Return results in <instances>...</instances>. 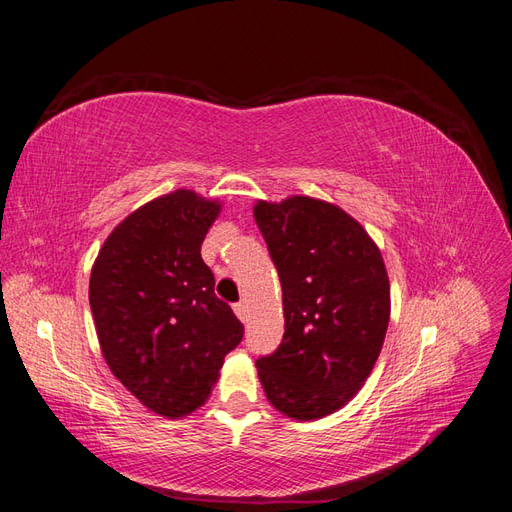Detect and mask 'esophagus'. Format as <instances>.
Segmentation results:
<instances>
[{"label": "esophagus", "instance_id": "obj_1", "mask_svg": "<svg viewBox=\"0 0 512 512\" xmlns=\"http://www.w3.org/2000/svg\"><path fill=\"white\" fill-rule=\"evenodd\" d=\"M247 312H250V309H247L245 303H237V305H235V314H237V318H239L241 322H245L247 316H250Z\"/></svg>", "mask_w": 512, "mask_h": 512}]
</instances>
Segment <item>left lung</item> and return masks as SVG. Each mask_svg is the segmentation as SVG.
I'll use <instances>...</instances> for the list:
<instances>
[{
	"instance_id": "obj_1",
	"label": "left lung",
	"mask_w": 512,
	"mask_h": 512,
	"mask_svg": "<svg viewBox=\"0 0 512 512\" xmlns=\"http://www.w3.org/2000/svg\"><path fill=\"white\" fill-rule=\"evenodd\" d=\"M254 220L282 282L284 337L256 361L269 404L294 421L344 408L374 369L391 318L378 245L327 200H258Z\"/></svg>"
}]
</instances>
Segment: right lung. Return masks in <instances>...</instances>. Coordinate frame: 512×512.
Here are the masks:
<instances>
[{
    "mask_svg": "<svg viewBox=\"0 0 512 512\" xmlns=\"http://www.w3.org/2000/svg\"><path fill=\"white\" fill-rule=\"evenodd\" d=\"M220 200L175 190L119 222L89 277V305L113 376L166 418L205 404L243 337L200 256Z\"/></svg>",
    "mask_w": 512,
    "mask_h": 512,
    "instance_id": "right-lung-1",
    "label": "right lung"
}]
</instances>
